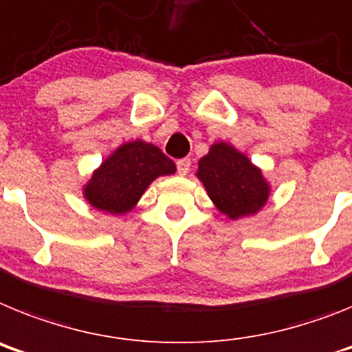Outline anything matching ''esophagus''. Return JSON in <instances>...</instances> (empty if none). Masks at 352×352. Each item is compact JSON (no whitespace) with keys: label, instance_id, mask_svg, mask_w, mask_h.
<instances>
[{"label":"esophagus","instance_id":"obj_1","mask_svg":"<svg viewBox=\"0 0 352 352\" xmlns=\"http://www.w3.org/2000/svg\"><path fill=\"white\" fill-rule=\"evenodd\" d=\"M189 168H191V161H189L188 157L177 161V172H179L180 175H186V173L189 172Z\"/></svg>","mask_w":352,"mask_h":352}]
</instances>
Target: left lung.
<instances>
[{"label":"left lung","instance_id":"8db88e82","mask_svg":"<svg viewBox=\"0 0 352 352\" xmlns=\"http://www.w3.org/2000/svg\"><path fill=\"white\" fill-rule=\"evenodd\" d=\"M198 179L210 200L228 218L255 214L265 204L269 188L261 170L227 143H216L198 163Z\"/></svg>","mask_w":352,"mask_h":352}]
</instances>
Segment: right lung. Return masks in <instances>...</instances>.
<instances>
[{"mask_svg":"<svg viewBox=\"0 0 352 352\" xmlns=\"http://www.w3.org/2000/svg\"><path fill=\"white\" fill-rule=\"evenodd\" d=\"M175 172V163L161 148L143 142L125 143L94 173L85 197L96 209L127 212L159 175Z\"/></svg>","mask_w":352,"mask_h":352,"instance_id":"1","label":"right lung"}]
</instances>
